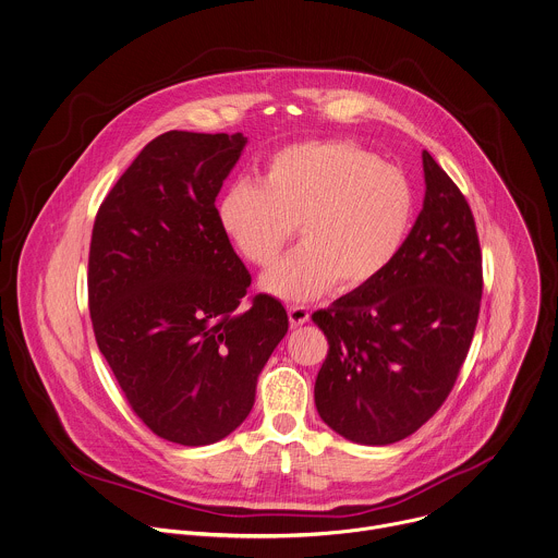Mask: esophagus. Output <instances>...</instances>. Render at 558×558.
Instances as JSON below:
<instances>
[{
	"instance_id": "34e87169",
	"label": "esophagus",
	"mask_w": 558,
	"mask_h": 558,
	"mask_svg": "<svg viewBox=\"0 0 558 558\" xmlns=\"http://www.w3.org/2000/svg\"><path fill=\"white\" fill-rule=\"evenodd\" d=\"M288 316H290V325L292 327H301L310 320V310L303 305H290L288 307Z\"/></svg>"
}]
</instances>
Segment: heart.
<instances>
[{
    "mask_svg": "<svg viewBox=\"0 0 558 558\" xmlns=\"http://www.w3.org/2000/svg\"><path fill=\"white\" fill-rule=\"evenodd\" d=\"M413 218L409 178L344 141L286 147L262 186L235 182L218 201L225 235L255 266H270L299 227L303 244L262 279L286 301L371 286L400 255Z\"/></svg>",
    "mask_w": 558,
    "mask_h": 558,
    "instance_id": "heart-1",
    "label": "heart"
}]
</instances>
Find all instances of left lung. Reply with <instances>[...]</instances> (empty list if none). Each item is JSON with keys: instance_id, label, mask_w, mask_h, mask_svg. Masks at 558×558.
Here are the masks:
<instances>
[{"instance_id": "obj_1", "label": "left lung", "mask_w": 558, "mask_h": 558, "mask_svg": "<svg viewBox=\"0 0 558 558\" xmlns=\"http://www.w3.org/2000/svg\"><path fill=\"white\" fill-rule=\"evenodd\" d=\"M422 167V211L396 262L312 316L329 342L316 409L355 444L400 441L433 417L478 323L483 257L472 209L428 151Z\"/></svg>"}]
</instances>
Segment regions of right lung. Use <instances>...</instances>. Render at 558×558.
<instances>
[{
	"label": "right lung",
	"instance_id": "add662e5",
	"mask_svg": "<svg viewBox=\"0 0 558 558\" xmlns=\"http://www.w3.org/2000/svg\"><path fill=\"white\" fill-rule=\"evenodd\" d=\"M244 145L242 134L158 136L93 227L97 347L134 413L182 446L220 441L246 420L257 376L288 333L277 299L240 305L251 275L218 222L216 196Z\"/></svg>",
	"mask_w": 558,
	"mask_h": 558
}]
</instances>
